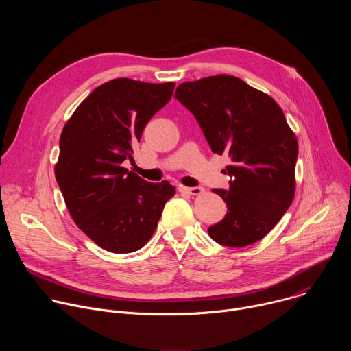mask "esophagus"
<instances>
[{
  "label": "esophagus",
  "instance_id": "esophagus-1",
  "mask_svg": "<svg viewBox=\"0 0 351 351\" xmlns=\"http://www.w3.org/2000/svg\"><path fill=\"white\" fill-rule=\"evenodd\" d=\"M179 190L182 193H187V194H191V195H198V194H202L204 191L203 187H186V186H180Z\"/></svg>",
  "mask_w": 351,
  "mask_h": 351
}]
</instances>
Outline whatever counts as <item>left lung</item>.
I'll return each instance as SVG.
<instances>
[{
  "mask_svg": "<svg viewBox=\"0 0 351 351\" xmlns=\"http://www.w3.org/2000/svg\"><path fill=\"white\" fill-rule=\"evenodd\" d=\"M175 97L195 117L213 153L230 157L229 190H213L228 213L208 234L228 247L257 243L280 221L295 191L298 144L282 108L230 75L184 82Z\"/></svg>",
  "mask_w": 351,
  "mask_h": 351,
  "instance_id": "left-lung-1",
  "label": "left lung"
}]
</instances>
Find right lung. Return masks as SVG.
I'll return each instance as SVG.
<instances>
[{
	"mask_svg": "<svg viewBox=\"0 0 351 351\" xmlns=\"http://www.w3.org/2000/svg\"><path fill=\"white\" fill-rule=\"evenodd\" d=\"M173 88V82L110 80L83 99L62 129L56 179L73 222L107 252L141 248L176 193L167 180L149 183L122 167Z\"/></svg>",
	"mask_w": 351,
	"mask_h": 351,
	"instance_id": "add662e5",
	"label": "right lung"
}]
</instances>
